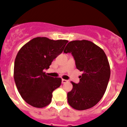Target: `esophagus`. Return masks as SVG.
<instances>
[{"label": "esophagus", "instance_id": "1", "mask_svg": "<svg viewBox=\"0 0 127 127\" xmlns=\"http://www.w3.org/2000/svg\"><path fill=\"white\" fill-rule=\"evenodd\" d=\"M68 82V81H67V80L63 79H62V83L63 84H65V83H66V82Z\"/></svg>", "mask_w": 127, "mask_h": 127}]
</instances>
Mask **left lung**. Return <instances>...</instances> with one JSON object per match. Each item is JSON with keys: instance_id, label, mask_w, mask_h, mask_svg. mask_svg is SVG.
<instances>
[{"instance_id": "obj_1", "label": "left lung", "mask_w": 127, "mask_h": 127, "mask_svg": "<svg viewBox=\"0 0 127 127\" xmlns=\"http://www.w3.org/2000/svg\"><path fill=\"white\" fill-rule=\"evenodd\" d=\"M64 52L71 53L76 68L83 72L79 83L71 82L72 89L67 93V102L76 110L90 109L100 101L109 83L110 68L106 55L100 47L85 40L70 41Z\"/></svg>"}]
</instances>
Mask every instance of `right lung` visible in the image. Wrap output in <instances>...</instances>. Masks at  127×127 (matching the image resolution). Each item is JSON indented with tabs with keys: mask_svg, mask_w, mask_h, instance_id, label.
<instances>
[{
	"mask_svg": "<svg viewBox=\"0 0 127 127\" xmlns=\"http://www.w3.org/2000/svg\"><path fill=\"white\" fill-rule=\"evenodd\" d=\"M67 40L46 37L32 39L19 50L14 63L15 82L23 100L33 107L49 105L52 93L60 87L61 79L47 76L45 69L63 52Z\"/></svg>",
	"mask_w": 127,
	"mask_h": 127,
	"instance_id": "right-lung-1",
	"label": "right lung"
}]
</instances>
